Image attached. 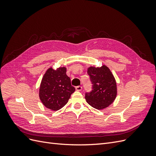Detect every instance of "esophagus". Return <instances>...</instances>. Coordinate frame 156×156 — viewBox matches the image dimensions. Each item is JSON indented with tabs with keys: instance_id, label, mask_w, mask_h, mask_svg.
<instances>
[{
	"instance_id": "obj_1",
	"label": "esophagus",
	"mask_w": 156,
	"mask_h": 156,
	"mask_svg": "<svg viewBox=\"0 0 156 156\" xmlns=\"http://www.w3.org/2000/svg\"><path fill=\"white\" fill-rule=\"evenodd\" d=\"M82 88H83V87L81 86H77L75 87V89H76V90H77V91H81Z\"/></svg>"
}]
</instances>
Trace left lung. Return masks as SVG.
<instances>
[{"label":"left lung","mask_w":156,"mask_h":156,"mask_svg":"<svg viewBox=\"0 0 156 156\" xmlns=\"http://www.w3.org/2000/svg\"><path fill=\"white\" fill-rule=\"evenodd\" d=\"M87 73L92 84V90L85 94L87 102L96 109H103L110 105L116 97L115 79L105 65L100 68L90 67Z\"/></svg>","instance_id":"8db88e82"}]
</instances>
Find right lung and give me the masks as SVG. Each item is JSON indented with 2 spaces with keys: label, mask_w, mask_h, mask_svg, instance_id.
<instances>
[{
  "label": "right lung",
  "mask_w": 156,
  "mask_h": 156,
  "mask_svg": "<svg viewBox=\"0 0 156 156\" xmlns=\"http://www.w3.org/2000/svg\"><path fill=\"white\" fill-rule=\"evenodd\" d=\"M75 90L66 75V68L60 67L55 70L50 68L42 78L39 96L45 107L58 111L66 104Z\"/></svg>",
  "instance_id": "right-lung-1"
}]
</instances>
